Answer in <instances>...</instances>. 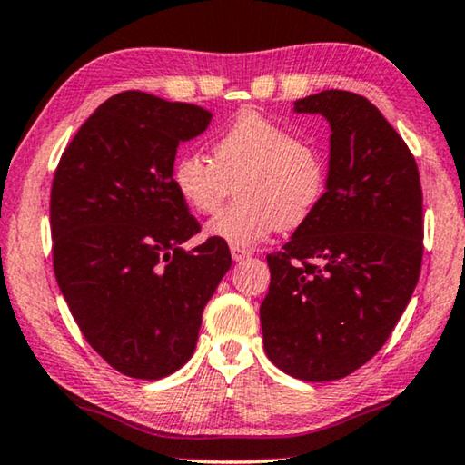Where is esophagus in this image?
<instances>
[{
	"instance_id": "esophagus-1",
	"label": "esophagus",
	"mask_w": 465,
	"mask_h": 465,
	"mask_svg": "<svg viewBox=\"0 0 465 465\" xmlns=\"http://www.w3.org/2000/svg\"><path fill=\"white\" fill-rule=\"evenodd\" d=\"M231 255H232V260H234V262H241V260L249 258V252H247V249H243V247L231 245Z\"/></svg>"
}]
</instances>
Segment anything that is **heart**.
I'll return each instance as SVG.
<instances>
[{
  "mask_svg": "<svg viewBox=\"0 0 465 465\" xmlns=\"http://www.w3.org/2000/svg\"><path fill=\"white\" fill-rule=\"evenodd\" d=\"M172 186L194 213L220 207L237 183V203L207 224V234L237 247H255L274 231L311 220L327 193V163L314 144L281 121L243 113L212 144V159L183 153L172 163Z\"/></svg>",
  "mask_w": 465,
  "mask_h": 465,
  "instance_id": "heart-1",
  "label": "heart"
}]
</instances>
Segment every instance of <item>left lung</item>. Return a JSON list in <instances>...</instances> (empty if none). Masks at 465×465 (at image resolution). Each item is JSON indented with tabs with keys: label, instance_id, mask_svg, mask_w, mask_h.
I'll return each instance as SVG.
<instances>
[{
	"label": "left lung",
	"instance_id": "obj_1",
	"mask_svg": "<svg viewBox=\"0 0 465 465\" xmlns=\"http://www.w3.org/2000/svg\"><path fill=\"white\" fill-rule=\"evenodd\" d=\"M331 125L327 193L266 255V356L292 378L341 380L380 352L421 271L423 207L411 151L378 106L346 90L295 100Z\"/></svg>",
	"mask_w": 465,
	"mask_h": 465
}]
</instances>
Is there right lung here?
I'll use <instances>...</instances> for the list:
<instances>
[{
  "label": "right lung",
  "mask_w": 465,
  "mask_h": 465,
  "mask_svg": "<svg viewBox=\"0 0 465 465\" xmlns=\"http://www.w3.org/2000/svg\"><path fill=\"white\" fill-rule=\"evenodd\" d=\"M212 113L121 92L79 127L50 193L54 274L96 352L127 378L161 380L197 346L203 308L231 268L226 241L201 231L172 186L180 143Z\"/></svg>",
  "instance_id": "right-lung-1"
}]
</instances>
